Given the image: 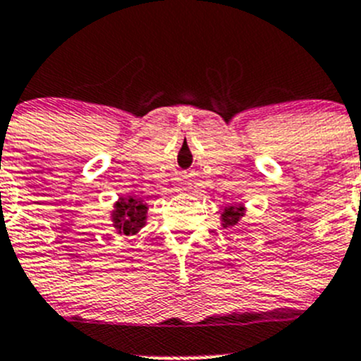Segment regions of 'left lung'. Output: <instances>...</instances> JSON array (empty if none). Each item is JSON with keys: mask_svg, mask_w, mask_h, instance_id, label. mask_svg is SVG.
<instances>
[{"mask_svg": "<svg viewBox=\"0 0 361 361\" xmlns=\"http://www.w3.org/2000/svg\"><path fill=\"white\" fill-rule=\"evenodd\" d=\"M245 215V207L242 203L228 204L221 214V226L222 230H237L242 224V219Z\"/></svg>", "mask_w": 361, "mask_h": 361, "instance_id": "left-lung-1", "label": "left lung"}]
</instances>
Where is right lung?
Wrapping results in <instances>:
<instances>
[{
  "mask_svg": "<svg viewBox=\"0 0 361 361\" xmlns=\"http://www.w3.org/2000/svg\"><path fill=\"white\" fill-rule=\"evenodd\" d=\"M110 217L117 233L123 237H133L146 226L147 204L135 197L121 196L114 203Z\"/></svg>",
  "mask_w": 361,
  "mask_h": 361,
  "instance_id": "right-lung-1",
  "label": "right lung"
}]
</instances>
